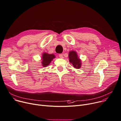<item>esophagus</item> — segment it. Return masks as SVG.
<instances>
[{
	"mask_svg": "<svg viewBox=\"0 0 121 121\" xmlns=\"http://www.w3.org/2000/svg\"><path fill=\"white\" fill-rule=\"evenodd\" d=\"M59 56L60 58H63V55L61 54H60L59 55Z\"/></svg>",
	"mask_w": 121,
	"mask_h": 121,
	"instance_id": "esophagus-1",
	"label": "esophagus"
}]
</instances>
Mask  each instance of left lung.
<instances>
[{"label":"left lung","mask_w":121,"mask_h":121,"mask_svg":"<svg viewBox=\"0 0 121 121\" xmlns=\"http://www.w3.org/2000/svg\"><path fill=\"white\" fill-rule=\"evenodd\" d=\"M69 61L71 63L73 67L77 69H79L81 67V61L80 59L78 58L77 53L74 51H72L69 52Z\"/></svg>","instance_id":"1"}]
</instances>
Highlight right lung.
I'll use <instances>...</instances> for the list:
<instances>
[{"instance_id": "obj_1", "label": "right lung", "mask_w": 121, "mask_h": 121, "mask_svg": "<svg viewBox=\"0 0 121 121\" xmlns=\"http://www.w3.org/2000/svg\"><path fill=\"white\" fill-rule=\"evenodd\" d=\"M55 56L53 54H48L44 53L43 55L42 63L43 67H46L52 61V60L55 58Z\"/></svg>"}]
</instances>
